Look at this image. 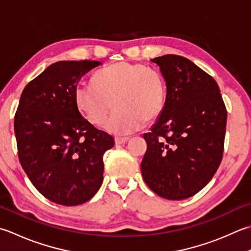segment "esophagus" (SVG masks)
Returning a JSON list of instances; mask_svg holds the SVG:
<instances>
[{
	"label": "esophagus",
	"instance_id": "esophagus-1",
	"mask_svg": "<svg viewBox=\"0 0 251 251\" xmlns=\"http://www.w3.org/2000/svg\"><path fill=\"white\" fill-rule=\"evenodd\" d=\"M128 137H115L114 140H115V144L116 145H122V144H125V142L128 141Z\"/></svg>",
	"mask_w": 251,
	"mask_h": 251
}]
</instances>
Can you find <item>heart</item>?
I'll return each instance as SVG.
<instances>
[{
	"label": "heart",
	"mask_w": 251,
	"mask_h": 251,
	"mask_svg": "<svg viewBox=\"0 0 251 251\" xmlns=\"http://www.w3.org/2000/svg\"><path fill=\"white\" fill-rule=\"evenodd\" d=\"M74 98L78 109L93 125H101L114 105L104 128L112 134L127 135L162 114L166 82L153 67L119 62L97 72L92 82L77 86Z\"/></svg>",
	"instance_id": "1"
}]
</instances>
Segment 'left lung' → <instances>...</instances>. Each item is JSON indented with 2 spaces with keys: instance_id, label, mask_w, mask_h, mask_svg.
I'll list each match as a JSON object with an SVG mask.
<instances>
[{
  "instance_id": "obj_1",
  "label": "left lung",
  "mask_w": 251,
  "mask_h": 251,
  "mask_svg": "<svg viewBox=\"0 0 251 251\" xmlns=\"http://www.w3.org/2000/svg\"><path fill=\"white\" fill-rule=\"evenodd\" d=\"M166 82L164 110L144 135L141 173L162 198L183 200L202 189L223 158L227 111L217 81L175 54L151 60Z\"/></svg>"
}]
</instances>
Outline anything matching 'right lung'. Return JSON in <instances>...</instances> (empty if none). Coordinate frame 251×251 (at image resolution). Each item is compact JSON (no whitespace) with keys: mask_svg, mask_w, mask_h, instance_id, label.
Wrapping results in <instances>:
<instances>
[{"mask_svg":"<svg viewBox=\"0 0 251 251\" xmlns=\"http://www.w3.org/2000/svg\"><path fill=\"white\" fill-rule=\"evenodd\" d=\"M97 61L52 64L25 87L14 119L19 162L37 190L52 202L78 205L103 181V154L114 138L80 114L78 82Z\"/></svg>","mask_w":251,"mask_h":251,"instance_id":"right-lung-1","label":"right lung"}]
</instances>
